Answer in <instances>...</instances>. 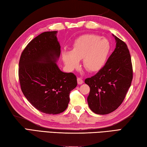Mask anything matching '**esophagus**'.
Masks as SVG:
<instances>
[{"label":"esophagus","instance_id":"34e87169","mask_svg":"<svg viewBox=\"0 0 147 147\" xmlns=\"http://www.w3.org/2000/svg\"><path fill=\"white\" fill-rule=\"evenodd\" d=\"M78 83L79 84H82L83 83V80L81 78H78Z\"/></svg>","mask_w":147,"mask_h":147}]
</instances>
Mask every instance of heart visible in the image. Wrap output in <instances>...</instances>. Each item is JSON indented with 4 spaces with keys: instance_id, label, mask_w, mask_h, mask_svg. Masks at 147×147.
Masks as SVG:
<instances>
[{
    "instance_id": "heart-1",
    "label": "heart",
    "mask_w": 147,
    "mask_h": 147,
    "mask_svg": "<svg viewBox=\"0 0 147 147\" xmlns=\"http://www.w3.org/2000/svg\"><path fill=\"white\" fill-rule=\"evenodd\" d=\"M111 43L101 36L87 34L82 35L74 41L71 51H63L61 57L67 69L73 70L78 68L79 60L90 72L99 71L109 58Z\"/></svg>"
}]
</instances>
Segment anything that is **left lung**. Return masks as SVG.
<instances>
[{
  "instance_id": "left-lung-1",
  "label": "left lung",
  "mask_w": 147,
  "mask_h": 147,
  "mask_svg": "<svg viewBox=\"0 0 147 147\" xmlns=\"http://www.w3.org/2000/svg\"><path fill=\"white\" fill-rule=\"evenodd\" d=\"M114 36L116 46L105 66L84 83L90 91L87 98L89 108L97 114H110L124 100L133 78L130 54L125 42Z\"/></svg>"
}]
</instances>
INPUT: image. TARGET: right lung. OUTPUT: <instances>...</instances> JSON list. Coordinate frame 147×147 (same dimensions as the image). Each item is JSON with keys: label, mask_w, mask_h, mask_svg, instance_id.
Returning <instances> with one entry per match:
<instances>
[{"label": "right lung", "mask_w": 147, "mask_h": 147, "mask_svg": "<svg viewBox=\"0 0 147 147\" xmlns=\"http://www.w3.org/2000/svg\"><path fill=\"white\" fill-rule=\"evenodd\" d=\"M57 31L46 32L28 43L20 55L19 78L23 94L32 106L47 114L65 110L69 93L78 85L73 73L62 71L56 62L61 46Z\"/></svg>", "instance_id": "1"}]
</instances>
